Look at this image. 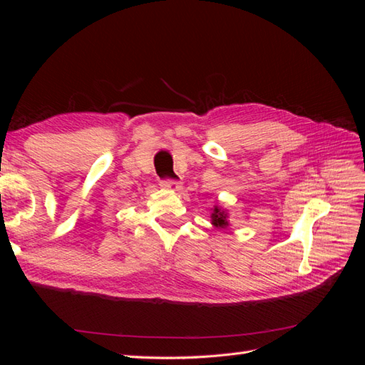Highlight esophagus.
Returning a JSON list of instances; mask_svg holds the SVG:
<instances>
[{
	"mask_svg": "<svg viewBox=\"0 0 365 365\" xmlns=\"http://www.w3.org/2000/svg\"><path fill=\"white\" fill-rule=\"evenodd\" d=\"M160 185L164 187V189H169V190H180L181 182L176 181V180H170V178H164L160 181Z\"/></svg>",
	"mask_w": 365,
	"mask_h": 365,
	"instance_id": "obj_1",
	"label": "esophagus"
}]
</instances>
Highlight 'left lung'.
I'll return each mask as SVG.
<instances>
[{
    "label": "left lung",
    "instance_id": "1",
    "mask_svg": "<svg viewBox=\"0 0 365 365\" xmlns=\"http://www.w3.org/2000/svg\"><path fill=\"white\" fill-rule=\"evenodd\" d=\"M212 219H213V225H216V227L224 228V227L228 225V222H227V215H225V212H222V210H220L219 207H215V212H213V215H212Z\"/></svg>",
    "mask_w": 365,
    "mask_h": 365
}]
</instances>
